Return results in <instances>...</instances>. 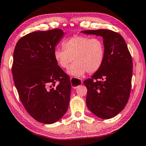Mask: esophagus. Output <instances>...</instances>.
Segmentation results:
<instances>
[{
	"mask_svg": "<svg viewBox=\"0 0 146 146\" xmlns=\"http://www.w3.org/2000/svg\"><path fill=\"white\" fill-rule=\"evenodd\" d=\"M71 86L74 89L77 88L78 86L81 85L82 84V81L81 80H80L79 78H76L75 77H71Z\"/></svg>",
	"mask_w": 146,
	"mask_h": 146,
	"instance_id": "obj_1",
	"label": "esophagus"
}]
</instances>
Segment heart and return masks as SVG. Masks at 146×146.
I'll use <instances>...</instances> for the list:
<instances>
[{
	"mask_svg": "<svg viewBox=\"0 0 146 146\" xmlns=\"http://www.w3.org/2000/svg\"><path fill=\"white\" fill-rule=\"evenodd\" d=\"M62 49L54 51V58L62 69L69 67V75L80 77L86 72L92 74L98 71L105 58V46L100 38L86 36H74L62 43Z\"/></svg>",
	"mask_w": 146,
	"mask_h": 146,
	"instance_id": "b5f03b06",
	"label": "heart"
}]
</instances>
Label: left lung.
<instances>
[{"label":"left lung","mask_w":146,"mask_h":146,"mask_svg":"<svg viewBox=\"0 0 146 146\" xmlns=\"http://www.w3.org/2000/svg\"><path fill=\"white\" fill-rule=\"evenodd\" d=\"M82 32L102 36L105 46L102 67L84 81L88 89L87 107L100 118H112L123 109L130 96L133 75L131 53L117 32L106 29Z\"/></svg>","instance_id":"8db88e82"}]
</instances>
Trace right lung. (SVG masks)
Instances as JSON below:
<instances>
[{"label": "right lung", "mask_w": 146, "mask_h": 146, "mask_svg": "<svg viewBox=\"0 0 146 146\" xmlns=\"http://www.w3.org/2000/svg\"><path fill=\"white\" fill-rule=\"evenodd\" d=\"M59 29L36 31L16 44L11 71L20 100L40 123H55L68 110L71 84L55 61V47L63 38Z\"/></svg>", "instance_id": "1"}]
</instances>
